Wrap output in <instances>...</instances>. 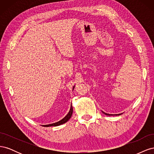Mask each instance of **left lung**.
I'll return each mask as SVG.
<instances>
[{
  "mask_svg": "<svg viewBox=\"0 0 154 154\" xmlns=\"http://www.w3.org/2000/svg\"><path fill=\"white\" fill-rule=\"evenodd\" d=\"M102 112H103V114H105V115H106V116H113V114H107V113H105V112H103L102 111ZM122 114H115L116 116H118V115H121Z\"/></svg>",
  "mask_w": 154,
  "mask_h": 154,
  "instance_id": "8db88e82",
  "label": "left lung"
}]
</instances>
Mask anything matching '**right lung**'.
<instances>
[{
    "label": "right lung",
    "mask_w": 154,
    "mask_h": 154,
    "mask_svg": "<svg viewBox=\"0 0 154 154\" xmlns=\"http://www.w3.org/2000/svg\"><path fill=\"white\" fill-rule=\"evenodd\" d=\"M74 86L73 87V88H74ZM72 111H73L72 106V105H71V109H70V110L69 112V113L67 114V116L64 118H63L62 120L59 121V122H58L57 123L49 124V125H43V127H57V126L62 125V124H63L65 123H66L67 121H69V119L71 118V117L72 116Z\"/></svg>",
    "instance_id": "right-lung-1"
}]
</instances>
